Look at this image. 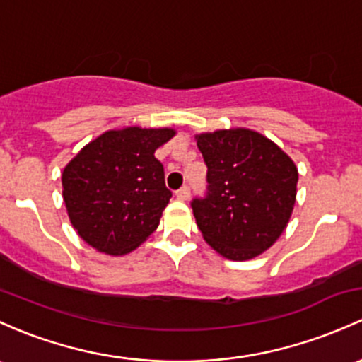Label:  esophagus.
Instances as JSON below:
<instances>
[{
	"label": "esophagus",
	"mask_w": 362,
	"mask_h": 362,
	"mask_svg": "<svg viewBox=\"0 0 362 362\" xmlns=\"http://www.w3.org/2000/svg\"><path fill=\"white\" fill-rule=\"evenodd\" d=\"M189 187H182V189H178L177 192H175V196H177V199L178 201H187L189 199Z\"/></svg>",
	"instance_id": "1"
}]
</instances>
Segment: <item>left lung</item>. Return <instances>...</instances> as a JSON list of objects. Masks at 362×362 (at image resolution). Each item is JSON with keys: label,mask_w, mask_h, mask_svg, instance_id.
<instances>
[{"label": "left lung", "mask_w": 362, "mask_h": 362, "mask_svg": "<svg viewBox=\"0 0 362 362\" xmlns=\"http://www.w3.org/2000/svg\"><path fill=\"white\" fill-rule=\"evenodd\" d=\"M208 196L192 201L196 223L216 253L245 262L267 251L291 218L298 170L271 139L248 128L196 135Z\"/></svg>", "instance_id": "left-lung-1"}]
</instances>
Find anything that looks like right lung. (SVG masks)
<instances>
[{"label": "right lung", "mask_w": 362, "mask_h": 362, "mask_svg": "<svg viewBox=\"0 0 362 362\" xmlns=\"http://www.w3.org/2000/svg\"><path fill=\"white\" fill-rule=\"evenodd\" d=\"M173 128L124 127L86 144L62 171V197L79 238L100 253L127 255L158 229L171 192L154 152Z\"/></svg>", "instance_id": "1"}]
</instances>
